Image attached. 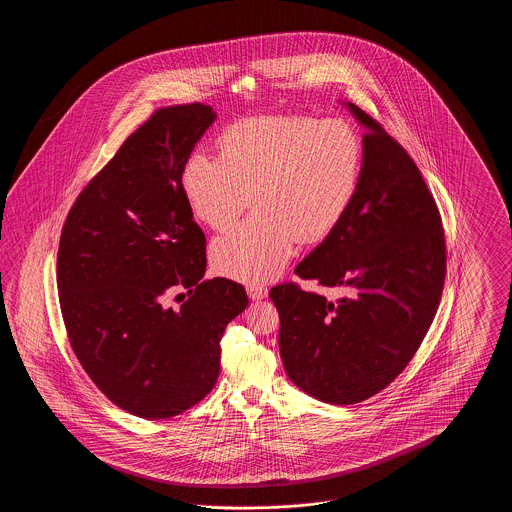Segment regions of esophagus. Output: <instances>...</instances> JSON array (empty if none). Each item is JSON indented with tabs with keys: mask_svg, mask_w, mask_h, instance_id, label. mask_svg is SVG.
Here are the masks:
<instances>
[{
	"mask_svg": "<svg viewBox=\"0 0 512 512\" xmlns=\"http://www.w3.org/2000/svg\"><path fill=\"white\" fill-rule=\"evenodd\" d=\"M247 295H249V299H253V301L265 299V297H267V288H263V286H259V284H251V286H247Z\"/></svg>",
	"mask_w": 512,
	"mask_h": 512,
	"instance_id": "esophagus-1",
	"label": "esophagus"
}]
</instances>
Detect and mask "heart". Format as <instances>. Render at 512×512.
I'll return each mask as SVG.
<instances>
[{
	"mask_svg": "<svg viewBox=\"0 0 512 512\" xmlns=\"http://www.w3.org/2000/svg\"><path fill=\"white\" fill-rule=\"evenodd\" d=\"M219 159L194 151L180 174L195 219L213 230L257 213L211 245V265L232 280L265 284L301 244L326 240L347 217L361 184L363 146L341 121L259 117L217 138Z\"/></svg>",
	"mask_w": 512,
	"mask_h": 512,
	"instance_id": "1",
	"label": "heart"
}]
</instances>
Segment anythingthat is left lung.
Segmentation results:
<instances>
[{
    "mask_svg": "<svg viewBox=\"0 0 512 512\" xmlns=\"http://www.w3.org/2000/svg\"><path fill=\"white\" fill-rule=\"evenodd\" d=\"M366 130L357 197L340 226L295 274L340 297L282 284L280 357L293 384L318 401L353 405L409 365L438 311L445 240L438 207L409 153L353 103Z\"/></svg>",
    "mask_w": 512,
    "mask_h": 512,
    "instance_id": "1",
    "label": "left lung"
}]
</instances>
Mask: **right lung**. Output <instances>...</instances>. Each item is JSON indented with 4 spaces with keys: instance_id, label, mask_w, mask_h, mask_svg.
I'll list each match as a JSON object with an SVG mask.
<instances>
[{
    "instance_id": "obj_1",
    "label": "right lung",
    "mask_w": 512,
    "mask_h": 512,
    "mask_svg": "<svg viewBox=\"0 0 512 512\" xmlns=\"http://www.w3.org/2000/svg\"><path fill=\"white\" fill-rule=\"evenodd\" d=\"M209 105L159 109L82 190L65 220L57 288L82 368L117 407L171 418L215 388L220 340L249 299L203 280L205 234L180 174L215 122ZM189 295L172 310L168 297Z\"/></svg>"
}]
</instances>
